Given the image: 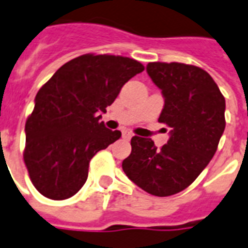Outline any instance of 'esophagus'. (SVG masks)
Listing matches in <instances>:
<instances>
[{
	"label": "esophagus",
	"instance_id": "esophagus-1",
	"mask_svg": "<svg viewBox=\"0 0 248 248\" xmlns=\"http://www.w3.org/2000/svg\"><path fill=\"white\" fill-rule=\"evenodd\" d=\"M132 136H133V134L130 133L129 130H123V137L125 138V140H130V138H132Z\"/></svg>",
	"mask_w": 248,
	"mask_h": 248
}]
</instances>
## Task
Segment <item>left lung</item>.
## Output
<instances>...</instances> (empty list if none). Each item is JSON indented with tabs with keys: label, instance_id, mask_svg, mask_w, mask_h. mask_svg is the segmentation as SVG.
Listing matches in <instances>:
<instances>
[{
	"label": "left lung",
	"instance_id": "1",
	"mask_svg": "<svg viewBox=\"0 0 248 248\" xmlns=\"http://www.w3.org/2000/svg\"><path fill=\"white\" fill-rule=\"evenodd\" d=\"M146 70L162 90L159 123L170 126V137L160 149L151 138L132 137L123 170L146 193L170 197L191 185L214 158L225 129V98L201 67L151 62Z\"/></svg>",
	"mask_w": 248,
	"mask_h": 248
}]
</instances>
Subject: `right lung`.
Segmentation results:
<instances>
[{
	"mask_svg": "<svg viewBox=\"0 0 248 248\" xmlns=\"http://www.w3.org/2000/svg\"><path fill=\"white\" fill-rule=\"evenodd\" d=\"M145 70L136 59L84 54L64 63L40 88L26 122L24 164L44 197L63 201L88 178L90 159L122 137L102 115L128 80Z\"/></svg>",
	"mask_w": 248,
	"mask_h": 248,
	"instance_id": "add662e5",
	"label": "right lung"
}]
</instances>
